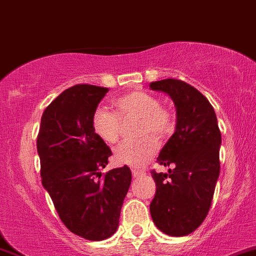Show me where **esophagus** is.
Here are the masks:
<instances>
[{
  "mask_svg": "<svg viewBox=\"0 0 256 256\" xmlns=\"http://www.w3.org/2000/svg\"><path fill=\"white\" fill-rule=\"evenodd\" d=\"M146 173L143 171H140V170H132V176H134V178H138V177H142V176H144Z\"/></svg>",
  "mask_w": 256,
  "mask_h": 256,
  "instance_id": "obj_1",
  "label": "esophagus"
}]
</instances>
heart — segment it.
Returning <instances> with one entry per match:
<instances>
[{"instance_id": "obj_1", "label": "heart", "mask_w": 256, "mask_h": 256, "mask_svg": "<svg viewBox=\"0 0 256 256\" xmlns=\"http://www.w3.org/2000/svg\"><path fill=\"white\" fill-rule=\"evenodd\" d=\"M116 114L96 108L91 116V128L102 142L116 144L120 140L122 122L137 119L138 140L122 143L114 152L116 165L142 167L158 150L156 138H166L176 128V116L168 108L161 106L160 100L146 91H131L113 101Z\"/></svg>"}]
</instances>
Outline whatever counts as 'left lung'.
Returning a JSON list of instances; mask_svg holds the SVG:
<instances>
[{"label": "left lung", "instance_id": "1", "mask_svg": "<svg viewBox=\"0 0 256 256\" xmlns=\"http://www.w3.org/2000/svg\"><path fill=\"white\" fill-rule=\"evenodd\" d=\"M149 88L167 94L177 110L174 134L158 158L160 165L173 168L168 173L152 171L156 184L152 219L168 236H186L202 224L210 208L220 172L222 134L212 104L190 84L170 78L152 82Z\"/></svg>", "mask_w": 256, "mask_h": 256}]
</instances>
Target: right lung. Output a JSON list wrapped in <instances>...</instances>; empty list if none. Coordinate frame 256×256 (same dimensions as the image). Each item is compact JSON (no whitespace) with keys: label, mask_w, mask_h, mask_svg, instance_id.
<instances>
[{"label":"right lung","mask_w":256,"mask_h":256,"mask_svg":"<svg viewBox=\"0 0 256 256\" xmlns=\"http://www.w3.org/2000/svg\"><path fill=\"white\" fill-rule=\"evenodd\" d=\"M107 92L89 84L66 89L44 110L37 136L44 189L64 226L89 240L116 234L132 178L128 166L100 172L112 150L92 131L91 116Z\"/></svg>","instance_id":"obj_1"}]
</instances>
